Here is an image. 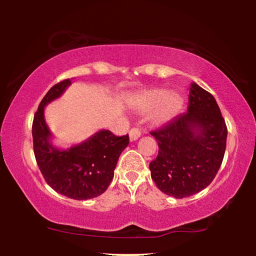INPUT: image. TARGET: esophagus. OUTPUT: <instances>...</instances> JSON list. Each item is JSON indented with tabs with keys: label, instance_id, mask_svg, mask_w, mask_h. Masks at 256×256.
<instances>
[{
	"label": "esophagus",
	"instance_id": "esophagus-1",
	"mask_svg": "<svg viewBox=\"0 0 256 256\" xmlns=\"http://www.w3.org/2000/svg\"><path fill=\"white\" fill-rule=\"evenodd\" d=\"M128 134H130V141L133 142V141H136L138 138H140L141 132H140V130H138V128H134L131 130V131H130Z\"/></svg>",
	"mask_w": 256,
	"mask_h": 256
}]
</instances>
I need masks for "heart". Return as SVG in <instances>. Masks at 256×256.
Returning <instances> with one entry per match:
<instances>
[{
    "label": "heart",
    "mask_w": 256,
    "mask_h": 256,
    "mask_svg": "<svg viewBox=\"0 0 256 256\" xmlns=\"http://www.w3.org/2000/svg\"><path fill=\"white\" fill-rule=\"evenodd\" d=\"M130 104L133 108L142 112H149L156 110L154 122L162 125L170 122L178 114L183 106V98L176 92L154 88L134 94Z\"/></svg>",
    "instance_id": "1"
}]
</instances>
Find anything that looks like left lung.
Returning a JSON list of instances; mask_svg holds the SVG:
<instances>
[{
	"instance_id": "8db88e82",
	"label": "left lung",
	"mask_w": 256,
	"mask_h": 256,
	"mask_svg": "<svg viewBox=\"0 0 256 256\" xmlns=\"http://www.w3.org/2000/svg\"><path fill=\"white\" fill-rule=\"evenodd\" d=\"M158 142L151 178L167 196L188 198L206 188L222 166L227 126L214 97L190 84L188 110L151 132Z\"/></svg>"
}]
</instances>
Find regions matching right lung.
<instances>
[{"instance_id": "obj_1", "label": "right lung", "mask_w": 256, "mask_h": 256, "mask_svg": "<svg viewBox=\"0 0 256 256\" xmlns=\"http://www.w3.org/2000/svg\"><path fill=\"white\" fill-rule=\"evenodd\" d=\"M70 86V79L53 86L38 106L32 123L34 152L52 188L74 200H89L100 196L110 186L116 164L130 140L128 136H116L108 130H99L68 148L55 146L54 136L45 120V107Z\"/></svg>"}]
</instances>
